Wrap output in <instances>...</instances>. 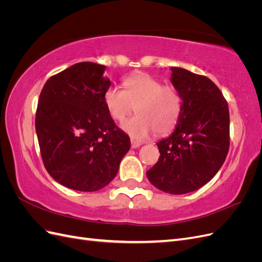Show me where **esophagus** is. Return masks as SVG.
Returning <instances> with one entry per match:
<instances>
[{
    "label": "esophagus",
    "instance_id": "obj_1",
    "mask_svg": "<svg viewBox=\"0 0 262 262\" xmlns=\"http://www.w3.org/2000/svg\"><path fill=\"white\" fill-rule=\"evenodd\" d=\"M140 145H141V142L131 140V147H132V148H137V147H139Z\"/></svg>",
    "mask_w": 262,
    "mask_h": 262
}]
</instances>
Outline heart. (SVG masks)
<instances>
[{
  "label": "heart",
  "mask_w": 262,
  "mask_h": 262,
  "mask_svg": "<svg viewBox=\"0 0 262 262\" xmlns=\"http://www.w3.org/2000/svg\"><path fill=\"white\" fill-rule=\"evenodd\" d=\"M123 91L109 86L102 101L109 116L121 122L136 107L137 116L121 124L132 139L144 140L154 131L162 136L175 128L182 108V98L172 85H162L147 73L138 72L123 78Z\"/></svg>",
  "instance_id": "heart-1"
}]
</instances>
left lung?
<instances>
[{"label": "left lung", "instance_id": "obj_1", "mask_svg": "<svg viewBox=\"0 0 262 262\" xmlns=\"http://www.w3.org/2000/svg\"><path fill=\"white\" fill-rule=\"evenodd\" d=\"M171 84L182 98L176 129L157 142L158 162L146 171L150 184L164 192L184 194L216 175L229 147V113L219 87L207 76L170 68Z\"/></svg>", "mask_w": 262, "mask_h": 262}]
</instances>
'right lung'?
<instances>
[{
    "mask_svg": "<svg viewBox=\"0 0 262 262\" xmlns=\"http://www.w3.org/2000/svg\"><path fill=\"white\" fill-rule=\"evenodd\" d=\"M105 70L76 63L51 76L38 100L35 124L45 167L77 191H97L112 182L131 145L102 101L112 84Z\"/></svg>",
    "mask_w": 262,
    "mask_h": 262,
    "instance_id": "1",
    "label": "right lung"
}]
</instances>
